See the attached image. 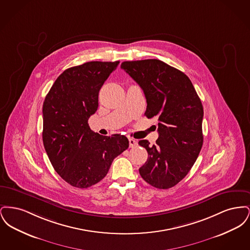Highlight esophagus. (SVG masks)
<instances>
[{
  "label": "esophagus",
  "instance_id": "1",
  "mask_svg": "<svg viewBox=\"0 0 250 250\" xmlns=\"http://www.w3.org/2000/svg\"><path fill=\"white\" fill-rule=\"evenodd\" d=\"M137 145H138V143H137V142H136L135 140L129 139V147H130V148H134V147H136Z\"/></svg>",
  "mask_w": 250,
  "mask_h": 250
}]
</instances>
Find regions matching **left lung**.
<instances>
[{
    "instance_id": "8db88e82",
    "label": "left lung",
    "mask_w": 250,
    "mask_h": 250,
    "mask_svg": "<svg viewBox=\"0 0 250 250\" xmlns=\"http://www.w3.org/2000/svg\"><path fill=\"white\" fill-rule=\"evenodd\" d=\"M121 68L143 89L145 116L158 121L156 144L139 142L148 152L140 174L154 188H170L187 176L201 152L202 101L188 77L160 60L123 62Z\"/></svg>"
}]
</instances>
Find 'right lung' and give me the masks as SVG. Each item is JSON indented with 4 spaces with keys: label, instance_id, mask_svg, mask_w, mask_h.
<instances>
[{
    "label": "right lung",
    "instance_id": "obj_1",
    "mask_svg": "<svg viewBox=\"0 0 250 250\" xmlns=\"http://www.w3.org/2000/svg\"><path fill=\"white\" fill-rule=\"evenodd\" d=\"M116 62H88L62 72L43 103V143L51 165L72 187L87 188L107 175L113 159L125 151L126 137L101 136L88 119Z\"/></svg>",
    "mask_w": 250,
    "mask_h": 250
}]
</instances>
